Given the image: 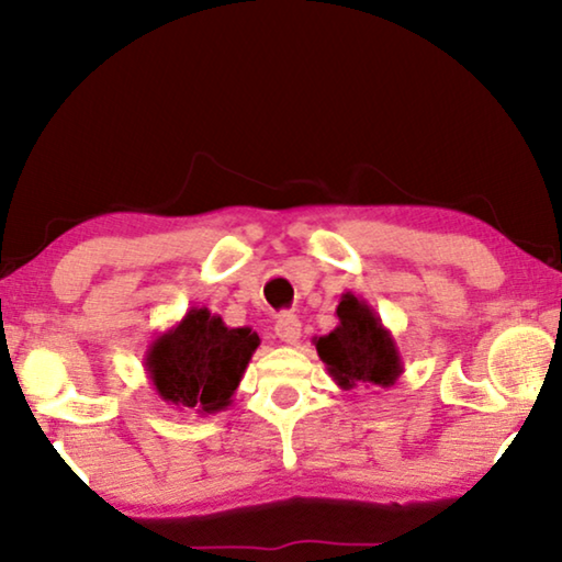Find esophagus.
<instances>
[{
    "mask_svg": "<svg viewBox=\"0 0 562 562\" xmlns=\"http://www.w3.org/2000/svg\"><path fill=\"white\" fill-rule=\"evenodd\" d=\"M276 335H279L281 340L289 345L299 342V335H302V322H299L296 314H281V317L276 319Z\"/></svg>",
    "mask_w": 562,
    "mask_h": 562,
    "instance_id": "esophagus-1",
    "label": "esophagus"
}]
</instances>
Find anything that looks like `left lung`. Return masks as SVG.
<instances>
[{"label":"left lung","mask_w":562,"mask_h":562,"mask_svg":"<svg viewBox=\"0 0 562 562\" xmlns=\"http://www.w3.org/2000/svg\"><path fill=\"white\" fill-rule=\"evenodd\" d=\"M335 314L340 322L333 333L314 337L312 342L337 386L345 391L394 386L404 373L402 352L373 306L352 291H345Z\"/></svg>","instance_id":"left-lung-1"}]
</instances>
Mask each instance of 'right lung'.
Listing matches in <instances>:
<instances>
[{
  "mask_svg": "<svg viewBox=\"0 0 562 562\" xmlns=\"http://www.w3.org/2000/svg\"><path fill=\"white\" fill-rule=\"evenodd\" d=\"M258 345L260 337L250 327H227L206 306H191L148 345L145 371L166 404L204 417L233 404Z\"/></svg>",
  "mask_w": 562,
  "mask_h": 562,
  "instance_id": "1",
  "label": "right lung"
}]
</instances>
